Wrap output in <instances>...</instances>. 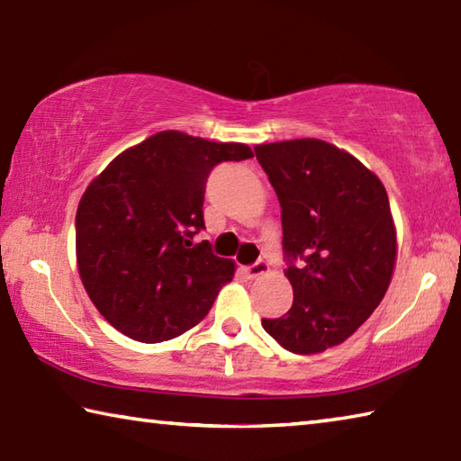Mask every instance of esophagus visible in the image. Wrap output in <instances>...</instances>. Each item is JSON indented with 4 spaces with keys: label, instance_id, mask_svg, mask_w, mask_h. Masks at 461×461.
Wrapping results in <instances>:
<instances>
[{
    "label": "esophagus",
    "instance_id": "1",
    "mask_svg": "<svg viewBox=\"0 0 461 461\" xmlns=\"http://www.w3.org/2000/svg\"><path fill=\"white\" fill-rule=\"evenodd\" d=\"M267 272V264L264 262V259H258L256 264H252V266H248V267H244V274L248 276V278H258V276H262V274H266Z\"/></svg>",
    "mask_w": 461,
    "mask_h": 461
}]
</instances>
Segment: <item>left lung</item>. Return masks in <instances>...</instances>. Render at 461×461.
I'll list each match as a JSON object with an SVG mask.
<instances>
[{"instance_id":"1","label":"left lung","mask_w":461,"mask_h":461,"mask_svg":"<svg viewBox=\"0 0 461 461\" xmlns=\"http://www.w3.org/2000/svg\"><path fill=\"white\" fill-rule=\"evenodd\" d=\"M282 207L284 270L294 303L264 330L296 355L345 342L387 292L397 231L381 179L321 139L256 145Z\"/></svg>"}]
</instances>
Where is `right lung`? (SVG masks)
Wrapping results in <instances>:
<instances>
[{
  "instance_id": "1",
  "label": "right lung",
  "mask_w": 461,
  "mask_h": 461,
  "mask_svg": "<svg viewBox=\"0 0 461 461\" xmlns=\"http://www.w3.org/2000/svg\"><path fill=\"white\" fill-rule=\"evenodd\" d=\"M254 157L244 143L161 131L90 181L77 212V264L96 311L139 342L194 329L231 282L233 259L191 238L203 223L209 171Z\"/></svg>"
}]
</instances>
